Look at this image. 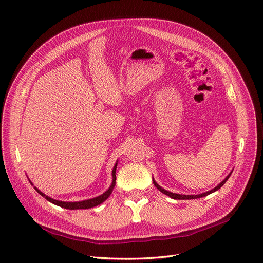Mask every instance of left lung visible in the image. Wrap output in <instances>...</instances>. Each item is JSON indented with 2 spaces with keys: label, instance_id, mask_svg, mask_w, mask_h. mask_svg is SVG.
<instances>
[{
  "label": "left lung",
  "instance_id": "obj_1",
  "mask_svg": "<svg viewBox=\"0 0 263 263\" xmlns=\"http://www.w3.org/2000/svg\"><path fill=\"white\" fill-rule=\"evenodd\" d=\"M233 172V171H232ZM232 172H230L228 176L222 180L219 184L217 185V186H215L214 189H212L211 191H208V192H205V193H201V194H197V195H185V194H177V193H172V192H169V191H166V190H164L163 187H161L160 185L158 184V183L153 179V182H154V185L160 191V192H162L163 194H165V195H168V196H170L171 198H173V200H194V198H200V197H203V196H206V195H209V194H211V193H214L215 191H217V190H219L222 185L225 184L226 183V181L228 180V178L230 177V174H232Z\"/></svg>",
  "mask_w": 263,
  "mask_h": 263
}]
</instances>
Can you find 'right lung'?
Here are the masks:
<instances>
[{
    "instance_id": "add662e5",
    "label": "right lung",
    "mask_w": 263,
    "mask_h": 263,
    "mask_svg": "<svg viewBox=\"0 0 263 263\" xmlns=\"http://www.w3.org/2000/svg\"><path fill=\"white\" fill-rule=\"evenodd\" d=\"M117 162L118 160L116 161L114 168L112 170V177H113V181H112V184H110V186L105 191L104 193L97 196V197H93V198H90V200H85V201H79V202H62V201H58V200H54V198H51L49 197L48 195H46L45 193H43L42 191H39L36 186H34V189L37 191V192L41 194L43 197H45L47 201H49L50 203L57 205V206H60V208H63V209H67V210H86V209H91V208H94V206H98L100 204H102L103 202H104L105 200H107L108 196L110 195V193L113 192V189L115 186V183H116V168H117Z\"/></svg>"
}]
</instances>
